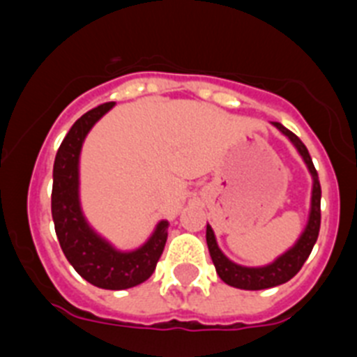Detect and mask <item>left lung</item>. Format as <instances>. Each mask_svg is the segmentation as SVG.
Listing matches in <instances>:
<instances>
[{
  "label": "left lung",
  "instance_id": "8db88e82",
  "mask_svg": "<svg viewBox=\"0 0 357 357\" xmlns=\"http://www.w3.org/2000/svg\"><path fill=\"white\" fill-rule=\"evenodd\" d=\"M273 125L284 133V135H287L291 139V142L296 146L299 155L305 160L310 174H312V179H314L312 209H310L308 224H306L305 232L298 239V243L291 250H287L284 255H280L275 262H271L268 266H262V268H245V266H238L229 261L222 254V250L218 248V245H216L213 229L209 225L206 227V241H208L209 255H211V261L215 264L218 276L224 280L225 284L231 285V287L245 289V291H261V289L276 287V285L285 284L292 276L298 275V271L303 268L305 261L308 259L310 252L314 248L315 241H317L319 229H321V183H319V174L314 167L312 156H310L306 146L303 144L301 139L296 133L285 128L282 123L275 121Z\"/></svg>",
  "mask_w": 357,
  "mask_h": 357
}]
</instances>
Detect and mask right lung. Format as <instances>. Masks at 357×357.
<instances>
[{
  "label": "right lung",
  "instance_id": "1",
  "mask_svg": "<svg viewBox=\"0 0 357 357\" xmlns=\"http://www.w3.org/2000/svg\"><path fill=\"white\" fill-rule=\"evenodd\" d=\"M112 105L114 102L102 103L82 114L63 139L52 171L51 211L59 246L73 269L95 287L123 291L153 275L167 241L169 224L160 222L151 238L133 252H118L86 224L79 206V153L91 126Z\"/></svg>",
  "mask_w": 357,
  "mask_h": 357
}]
</instances>
